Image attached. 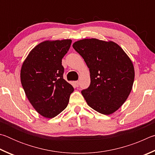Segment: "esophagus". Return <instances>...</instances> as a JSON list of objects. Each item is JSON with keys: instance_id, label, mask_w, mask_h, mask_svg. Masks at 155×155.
<instances>
[{"instance_id": "34e87169", "label": "esophagus", "mask_w": 155, "mask_h": 155, "mask_svg": "<svg viewBox=\"0 0 155 155\" xmlns=\"http://www.w3.org/2000/svg\"><path fill=\"white\" fill-rule=\"evenodd\" d=\"M75 84L76 86H79V82H78V81H76V82H75Z\"/></svg>"}]
</instances>
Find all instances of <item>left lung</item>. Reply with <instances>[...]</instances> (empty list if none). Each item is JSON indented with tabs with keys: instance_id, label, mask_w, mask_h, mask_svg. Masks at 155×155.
I'll return each mask as SVG.
<instances>
[{
	"instance_id": "8db88e82",
	"label": "left lung",
	"mask_w": 155,
	"mask_h": 155,
	"mask_svg": "<svg viewBox=\"0 0 155 155\" xmlns=\"http://www.w3.org/2000/svg\"><path fill=\"white\" fill-rule=\"evenodd\" d=\"M74 50L89 68L91 84L82 94L87 104L97 112L110 115L128 98L134 82L131 60L112 41L91 38L77 41Z\"/></svg>"
}]
</instances>
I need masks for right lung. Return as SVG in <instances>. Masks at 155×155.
Masks as SVG:
<instances>
[{"label":"right lung","mask_w":155,"mask_h":155,"mask_svg":"<svg viewBox=\"0 0 155 155\" xmlns=\"http://www.w3.org/2000/svg\"><path fill=\"white\" fill-rule=\"evenodd\" d=\"M71 42V39L44 41L32 49L21 65L20 79L26 96L45 118H54L63 111L74 91L62 77V59Z\"/></svg>","instance_id":"obj_1"}]
</instances>
